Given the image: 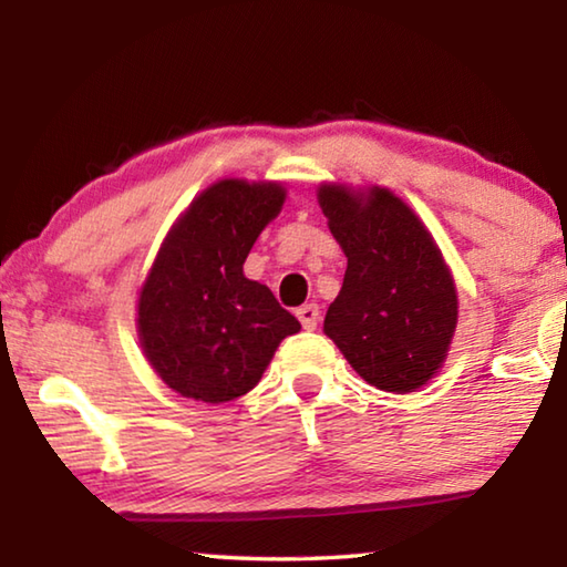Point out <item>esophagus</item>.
<instances>
[{
    "label": "esophagus",
    "instance_id": "obj_1",
    "mask_svg": "<svg viewBox=\"0 0 567 567\" xmlns=\"http://www.w3.org/2000/svg\"><path fill=\"white\" fill-rule=\"evenodd\" d=\"M297 320L305 330H315L320 322V307L318 305H302L300 310H297Z\"/></svg>",
    "mask_w": 567,
    "mask_h": 567
}]
</instances>
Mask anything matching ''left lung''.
Returning <instances> with one entry per match:
<instances>
[{"mask_svg":"<svg viewBox=\"0 0 567 567\" xmlns=\"http://www.w3.org/2000/svg\"><path fill=\"white\" fill-rule=\"evenodd\" d=\"M318 203L348 270L324 334L358 375L385 392H415L447 360L457 328L453 272L425 223L380 185L322 182Z\"/></svg>","mask_w":567,"mask_h":567,"instance_id":"obj_1","label":"left lung"}]
</instances>
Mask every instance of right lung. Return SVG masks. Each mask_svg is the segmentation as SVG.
<instances>
[{"label":"right lung","mask_w":567,"mask_h":567,"mask_svg":"<svg viewBox=\"0 0 567 567\" xmlns=\"http://www.w3.org/2000/svg\"><path fill=\"white\" fill-rule=\"evenodd\" d=\"M287 199L282 182L217 179L182 213L137 300V334L152 370L182 398L235 400L260 382L287 334L300 332L270 287L243 265Z\"/></svg>","instance_id":"1"}]
</instances>
